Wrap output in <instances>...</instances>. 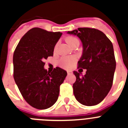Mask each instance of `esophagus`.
<instances>
[{"mask_svg": "<svg viewBox=\"0 0 128 128\" xmlns=\"http://www.w3.org/2000/svg\"><path fill=\"white\" fill-rule=\"evenodd\" d=\"M67 74H72V71L67 70Z\"/></svg>", "mask_w": 128, "mask_h": 128, "instance_id": "esophagus-1", "label": "esophagus"}]
</instances>
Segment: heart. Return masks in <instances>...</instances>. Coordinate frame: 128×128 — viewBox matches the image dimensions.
<instances>
[{"label": "heart", "instance_id": "obj_1", "mask_svg": "<svg viewBox=\"0 0 128 128\" xmlns=\"http://www.w3.org/2000/svg\"><path fill=\"white\" fill-rule=\"evenodd\" d=\"M65 41L70 46H72L76 43H79L78 38L74 36H68L66 38ZM76 61V58L74 56H64L60 60V65L63 68H70L72 66Z\"/></svg>", "mask_w": 128, "mask_h": 128}]
</instances>
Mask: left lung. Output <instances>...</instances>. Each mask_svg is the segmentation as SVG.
Instances as JSON below:
<instances>
[{
	"mask_svg": "<svg viewBox=\"0 0 128 128\" xmlns=\"http://www.w3.org/2000/svg\"><path fill=\"white\" fill-rule=\"evenodd\" d=\"M66 33L81 40L82 54L78 68L86 69V74L74 71L76 81L73 90L78 102L94 106L105 98L112 86L116 68L112 43L102 31L93 28H80Z\"/></svg>",
	"mask_w": 128,
	"mask_h": 128,
	"instance_id": "8db88e82",
	"label": "left lung"
}]
</instances>
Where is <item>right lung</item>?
Here are the masks:
<instances>
[{
	"instance_id": "right-lung-1",
	"label": "right lung",
	"mask_w": 128,
	"mask_h": 128,
	"mask_svg": "<svg viewBox=\"0 0 128 128\" xmlns=\"http://www.w3.org/2000/svg\"><path fill=\"white\" fill-rule=\"evenodd\" d=\"M62 35L32 28L21 38L13 54L14 81L26 102L36 109H47L57 101L60 86L67 75L60 67L51 72L44 68V60L53 56Z\"/></svg>"
}]
</instances>
